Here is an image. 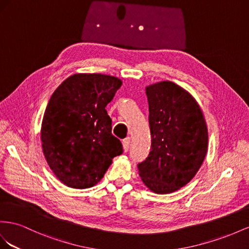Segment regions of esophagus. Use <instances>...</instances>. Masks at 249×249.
Returning a JSON list of instances; mask_svg holds the SVG:
<instances>
[{
	"instance_id": "esophagus-1",
	"label": "esophagus",
	"mask_w": 249,
	"mask_h": 249,
	"mask_svg": "<svg viewBox=\"0 0 249 249\" xmlns=\"http://www.w3.org/2000/svg\"><path fill=\"white\" fill-rule=\"evenodd\" d=\"M122 145H123V150H124L125 152L128 151L129 146H130V139H129V138H126L125 140H123Z\"/></svg>"
}]
</instances>
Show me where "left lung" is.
I'll return each mask as SVG.
<instances>
[{"instance_id": "8db88e82", "label": "left lung", "mask_w": 249, "mask_h": 249, "mask_svg": "<svg viewBox=\"0 0 249 249\" xmlns=\"http://www.w3.org/2000/svg\"><path fill=\"white\" fill-rule=\"evenodd\" d=\"M151 150L139 164L145 186L169 194L189 183L208 152L209 134L203 112L187 89L172 81L146 87Z\"/></svg>"}]
</instances>
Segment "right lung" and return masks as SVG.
<instances>
[{"label":"right lung","mask_w":249,"mask_h":249,"mask_svg":"<svg viewBox=\"0 0 249 249\" xmlns=\"http://www.w3.org/2000/svg\"><path fill=\"white\" fill-rule=\"evenodd\" d=\"M118 77L77 73L54 90L42 118V152L54 175L69 188L88 189L122 154L105 107L122 85Z\"/></svg>","instance_id":"right-lung-1"}]
</instances>
